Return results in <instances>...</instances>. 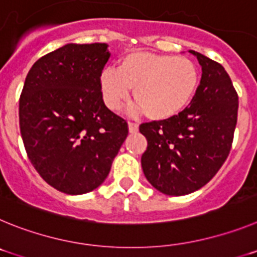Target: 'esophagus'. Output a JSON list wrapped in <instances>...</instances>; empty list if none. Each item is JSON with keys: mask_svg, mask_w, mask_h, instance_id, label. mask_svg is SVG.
I'll use <instances>...</instances> for the list:
<instances>
[{"mask_svg": "<svg viewBox=\"0 0 257 257\" xmlns=\"http://www.w3.org/2000/svg\"><path fill=\"white\" fill-rule=\"evenodd\" d=\"M138 130H139V126H138V123H134V122H128V131H130L131 134L136 133Z\"/></svg>", "mask_w": 257, "mask_h": 257, "instance_id": "obj_1", "label": "esophagus"}]
</instances>
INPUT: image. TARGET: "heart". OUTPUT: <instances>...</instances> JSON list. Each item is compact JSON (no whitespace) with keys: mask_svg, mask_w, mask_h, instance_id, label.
I'll return each mask as SVG.
<instances>
[{"mask_svg":"<svg viewBox=\"0 0 257 257\" xmlns=\"http://www.w3.org/2000/svg\"><path fill=\"white\" fill-rule=\"evenodd\" d=\"M199 86L196 63L185 56L133 52L123 56L118 70L106 68L100 76V88L106 105L121 109L130 99L153 121H166L180 114L194 99Z\"/></svg>","mask_w":257,"mask_h":257,"instance_id":"heart-1","label":"heart"}]
</instances>
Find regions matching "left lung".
<instances>
[{
    "instance_id": "left-lung-1",
    "label": "left lung",
    "mask_w": 257,
    "mask_h": 257,
    "mask_svg": "<svg viewBox=\"0 0 257 257\" xmlns=\"http://www.w3.org/2000/svg\"><path fill=\"white\" fill-rule=\"evenodd\" d=\"M189 52L202 67L192 103L170 119L139 127L148 142L143 172L166 196H185L206 185L225 162L237 124L238 95L224 67Z\"/></svg>"
}]
</instances>
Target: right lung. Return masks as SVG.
<instances>
[{"mask_svg": "<svg viewBox=\"0 0 257 257\" xmlns=\"http://www.w3.org/2000/svg\"><path fill=\"white\" fill-rule=\"evenodd\" d=\"M109 58L106 44H67L27 74L19 101L23 143L41 178L65 194L101 185L128 134L103 100L100 76Z\"/></svg>", "mask_w": 257, "mask_h": 257, "instance_id": "add662e5", "label": "right lung"}]
</instances>
